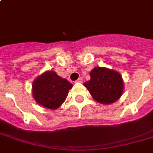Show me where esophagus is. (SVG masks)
<instances>
[{"instance_id": "1", "label": "esophagus", "mask_w": 153, "mask_h": 153, "mask_svg": "<svg viewBox=\"0 0 153 153\" xmlns=\"http://www.w3.org/2000/svg\"><path fill=\"white\" fill-rule=\"evenodd\" d=\"M83 82V79L82 78V77H80V78H79V79H77L76 81H75V82H80V83H82Z\"/></svg>"}]
</instances>
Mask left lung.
I'll list each match as a JSON object with an SVG mask.
<instances>
[{
	"label": "left lung",
	"mask_w": 153,
	"mask_h": 153,
	"mask_svg": "<svg viewBox=\"0 0 153 153\" xmlns=\"http://www.w3.org/2000/svg\"><path fill=\"white\" fill-rule=\"evenodd\" d=\"M90 75L91 79L83 85L94 100L101 104L109 105L121 98L124 82L118 72L105 67H94Z\"/></svg>",
	"instance_id": "1"
}]
</instances>
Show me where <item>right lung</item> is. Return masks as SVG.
<instances>
[{
    "label": "right lung",
    "mask_w": 153,
    "mask_h": 153,
    "mask_svg": "<svg viewBox=\"0 0 153 153\" xmlns=\"http://www.w3.org/2000/svg\"><path fill=\"white\" fill-rule=\"evenodd\" d=\"M72 86L67 79H62L55 71H49L35 79L32 84V95L42 106L56 109L66 100Z\"/></svg>",
    "instance_id": "obj_1"
}]
</instances>
